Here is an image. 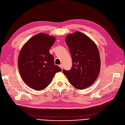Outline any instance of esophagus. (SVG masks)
<instances>
[{
  "mask_svg": "<svg viewBox=\"0 0 125 125\" xmlns=\"http://www.w3.org/2000/svg\"><path fill=\"white\" fill-rule=\"evenodd\" d=\"M59 66H60V67L62 69H63V65H62V64H60V65H59Z\"/></svg>",
  "mask_w": 125,
  "mask_h": 125,
  "instance_id": "1",
  "label": "esophagus"
}]
</instances>
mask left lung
Wrapping results in <instances>:
<instances>
[{
    "label": "left lung",
    "instance_id": "obj_1",
    "mask_svg": "<svg viewBox=\"0 0 125 125\" xmlns=\"http://www.w3.org/2000/svg\"><path fill=\"white\" fill-rule=\"evenodd\" d=\"M73 60L69 70H63L72 86L78 90L86 89L92 84L99 75L100 58L95 43L79 31L68 34L65 38Z\"/></svg>",
    "mask_w": 125,
    "mask_h": 125
}]
</instances>
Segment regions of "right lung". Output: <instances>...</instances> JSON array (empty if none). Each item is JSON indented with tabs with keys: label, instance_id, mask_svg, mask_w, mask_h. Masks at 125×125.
I'll return each mask as SVG.
<instances>
[{
	"label": "right lung",
	"instance_id": "add662e5",
	"mask_svg": "<svg viewBox=\"0 0 125 125\" xmlns=\"http://www.w3.org/2000/svg\"><path fill=\"white\" fill-rule=\"evenodd\" d=\"M55 41V37L41 33L30 38L19 52L20 73L25 83L33 89H44L55 74L62 71L55 64L54 57L49 52Z\"/></svg>",
	"mask_w": 125,
	"mask_h": 125
}]
</instances>
